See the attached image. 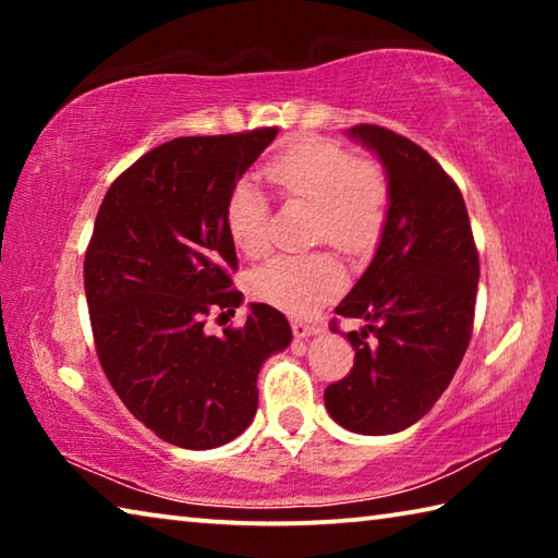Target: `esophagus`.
<instances>
[{
	"mask_svg": "<svg viewBox=\"0 0 558 558\" xmlns=\"http://www.w3.org/2000/svg\"><path fill=\"white\" fill-rule=\"evenodd\" d=\"M319 332V325L315 323H305V319H292V335L305 339L310 335H317Z\"/></svg>",
	"mask_w": 558,
	"mask_h": 558,
	"instance_id": "esophagus-1",
	"label": "esophagus"
}]
</instances>
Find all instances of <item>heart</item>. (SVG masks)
<instances>
[{
    "label": "heart",
    "mask_w": 558,
    "mask_h": 558,
    "mask_svg": "<svg viewBox=\"0 0 558 558\" xmlns=\"http://www.w3.org/2000/svg\"><path fill=\"white\" fill-rule=\"evenodd\" d=\"M268 182L286 196L313 204V241H329L344 253L362 256L384 231L389 214V179L366 157L325 137L292 143L263 169ZM223 223L243 256H263L270 243L268 196L239 179L226 194ZM344 270L327 251L310 256H272L251 270L248 290L290 315H307L344 288Z\"/></svg>",
    "instance_id": "obj_1"
}]
</instances>
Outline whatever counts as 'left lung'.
<instances>
[{"instance_id": "obj_1", "label": "left lung", "mask_w": 558, "mask_h": 558, "mask_svg": "<svg viewBox=\"0 0 558 558\" xmlns=\"http://www.w3.org/2000/svg\"><path fill=\"white\" fill-rule=\"evenodd\" d=\"M349 135L381 159L391 196L374 260L335 307L366 327L347 332L354 366L327 386L325 405L347 430L389 436L421 421L460 366L480 256L460 189L426 149L366 122Z\"/></svg>"}]
</instances>
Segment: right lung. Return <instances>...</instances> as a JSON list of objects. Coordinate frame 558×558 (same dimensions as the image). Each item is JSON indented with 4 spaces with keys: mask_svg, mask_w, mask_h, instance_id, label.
<instances>
[{
    "mask_svg": "<svg viewBox=\"0 0 558 558\" xmlns=\"http://www.w3.org/2000/svg\"><path fill=\"white\" fill-rule=\"evenodd\" d=\"M276 135L169 140L110 184L93 226L83 278L100 366L128 411L179 448L241 436L258 409L263 362L292 339L266 302H253L241 327H204L243 300L223 202Z\"/></svg>",
    "mask_w": 558,
    "mask_h": 558,
    "instance_id": "obj_1",
    "label": "right lung"
}]
</instances>
